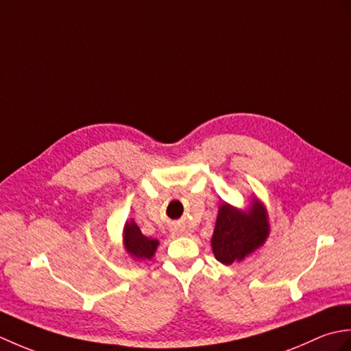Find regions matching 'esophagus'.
<instances>
[{"mask_svg":"<svg viewBox=\"0 0 351 351\" xmlns=\"http://www.w3.org/2000/svg\"><path fill=\"white\" fill-rule=\"evenodd\" d=\"M181 234L182 235H190V230L189 229H184V230H181Z\"/></svg>","mask_w":351,"mask_h":351,"instance_id":"1","label":"esophagus"}]
</instances>
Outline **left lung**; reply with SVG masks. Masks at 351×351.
<instances>
[{"label":"left lung","mask_w":351,"mask_h":351,"mask_svg":"<svg viewBox=\"0 0 351 351\" xmlns=\"http://www.w3.org/2000/svg\"><path fill=\"white\" fill-rule=\"evenodd\" d=\"M270 235V221L265 205L253 196L249 208H237L223 202L211 238V247L219 263L230 265L241 263L263 247Z\"/></svg>","instance_id":"1"}]
</instances>
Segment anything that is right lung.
Listing matches in <instances>:
<instances>
[{
    "instance_id": "add662e5",
    "label": "right lung",
    "mask_w": 351,
    "mask_h": 351,
    "mask_svg": "<svg viewBox=\"0 0 351 351\" xmlns=\"http://www.w3.org/2000/svg\"><path fill=\"white\" fill-rule=\"evenodd\" d=\"M122 240L126 253H128L134 261L152 259L156 247H158L160 244V241L155 240V238H149L141 234L140 228L134 220H126L122 232Z\"/></svg>"
}]
</instances>
